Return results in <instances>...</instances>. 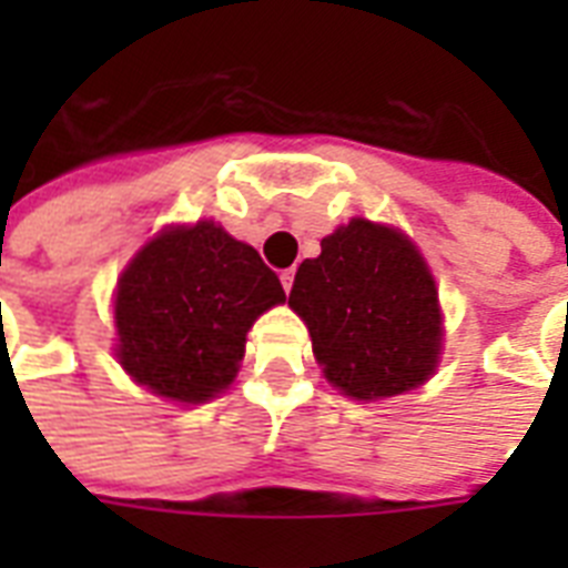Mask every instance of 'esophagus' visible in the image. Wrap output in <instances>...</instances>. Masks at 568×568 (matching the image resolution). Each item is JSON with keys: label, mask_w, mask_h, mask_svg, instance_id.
I'll return each instance as SVG.
<instances>
[{"label": "esophagus", "mask_w": 568, "mask_h": 568, "mask_svg": "<svg viewBox=\"0 0 568 568\" xmlns=\"http://www.w3.org/2000/svg\"><path fill=\"white\" fill-rule=\"evenodd\" d=\"M280 283H283L285 294L292 292V285H294V271H292V267H288V271H283V274H280Z\"/></svg>", "instance_id": "obj_1"}]
</instances>
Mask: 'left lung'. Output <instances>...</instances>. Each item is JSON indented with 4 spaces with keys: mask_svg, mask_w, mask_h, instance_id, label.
Instances as JSON below:
<instances>
[{
    "mask_svg": "<svg viewBox=\"0 0 568 568\" xmlns=\"http://www.w3.org/2000/svg\"><path fill=\"white\" fill-rule=\"evenodd\" d=\"M288 306L312 336L324 377L354 400L422 386L439 365V292L424 256L395 226L354 217L297 267Z\"/></svg>",
    "mask_w": 568,
    "mask_h": 568,
    "instance_id": "8db88e82",
    "label": "left lung"
}]
</instances>
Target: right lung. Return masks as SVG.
<instances>
[{"label":"right lung","instance_id":"1","mask_svg":"<svg viewBox=\"0 0 568 568\" xmlns=\"http://www.w3.org/2000/svg\"><path fill=\"white\" fill-rule=\"evenodd\" d=\"M283 301L280 276L223 226H168L120 274L114 351L138 386L205 404L239 374L253 321Z\"/></svg>","mask_w":568,"mask_h":568}]
</instances>
